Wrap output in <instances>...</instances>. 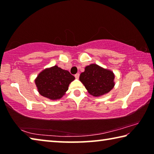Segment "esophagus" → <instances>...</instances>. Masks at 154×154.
I'll return each mask as SVG.
<instances>
[{
  "instance_id": "34e87169",
  "label": "esophagus",
  "mask_w": 154,
  "mask_h": 154,
  "mask_svg": "<svg viewBox=\"0 0 154 154\" xmlns=\"http://www.w3.org/2000/svg\"><path fill=\"white\" fill-rule=\"evenodd\" d=\"M75 77L76 78V79H79V73H77L76 75H75Z\"/></svg>"
}]
</instances>
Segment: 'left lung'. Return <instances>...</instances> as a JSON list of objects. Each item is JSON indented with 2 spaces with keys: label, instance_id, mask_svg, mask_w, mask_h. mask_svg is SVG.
Masks as SVG:
<instances>
[{
  "label": "left lung",
  "instance_id": "left-lung-1",
  "mask_svg": "<svg viewBox=\"0 0 154 154\" xmlns=\"http://www.w3.org/2000/svg\"><path fill=\"white\" fill-rule=\"evenodd\" d=\"M115 75L113 71L96 64L85 67L81 73L79 80L86 88L88 93L95 97L109 93L115 86Z\"/></svg>",
  "mask_w": 154,
  "mask_h": 154
}]
</instances>
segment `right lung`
Here are the masks:
<instances>
[{"label": "right lung", "instance_id": "obj_1", "mask_svg": "<svg viewBox=\"0 0 154 154\" xmlns=\"http://www.w3.org/2000/svg\"><path fill=\"white\" fill-rule=\"evenodd\" d=\"M74 80L73 75L56 65L43 70L37 75L35 82L41 96L56 100L65 95L69 84Z\"/></svg>", "mask_w": 154, "mask_h": 154}]
</instances>
